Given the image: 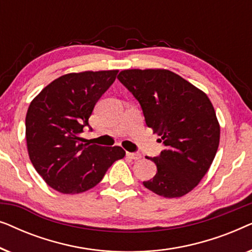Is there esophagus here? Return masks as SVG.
Segmentation results:
<instances>
[{"label":"esophagus","instance_id":"obj_1","mask_svg":"<svg viewBox=\"0 0 252 252\" xmlns=\"http://www.w3.org/2000/svg\"><path fill=\"white\" fill-rule=\"evenodd\" d=\"M127 157L130 158V159H134V160H139L141 159V154L139 153H127Z\"/></svg>","mask_w":252,"mask_h":252}]
</instances>
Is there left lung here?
<instances>
[{
    "label": "left lung",
    "mask_w": 252,
    "mask_h": 252,
    "mask_svg": "<svg viewBox=\"0 0 252 252\" xmlns=\"http://www.w3.org/2000/svg\"><path fill=\"white\" fill-rule=\"evenodd\" d=\"M118 79L166 147L159 157L148 158L157 173L143 186L166 198L188 194L209 171L219 147L220 125L208 95L165 68L124 70Z\"/></svg>",
    "instance_id": "8db88e82"
}]
</instances>
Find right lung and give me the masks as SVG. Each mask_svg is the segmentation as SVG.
Returning a JSON list of instances; mask_svg holds the SVG:
<instances>
[{
  "label": "right lung",
  "instance_id": "1",
  "mask_svg": "<svg viewBox=\"0 0 252 252\" xmlns=\"http://www.w3.org/2000/svg\"><path fill=\"white\" fill-rule=\"evenodd\" d=\"M118 70L84 71L55 79L31 102L26 113V144L34 168L62 194H80L95 187L122 147H101L81 136L99 97Z\"/></svg>",
  "mask_w": 252,
  "mask_h": 252
}]
</instances>
